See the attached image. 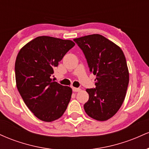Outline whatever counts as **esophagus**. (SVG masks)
Returning <instances> with one entry per match:
<instances>
[{"mask_svg":"<svg viewBox=\"0 0 149 149\" xmlns=\"http://www.w3.org/2000/svg\"><path fill=\"white\" fill-rule=\"evenodd\" d=\"M72 90H73V92H79L80 90V88H72Z\"/></svg>","mask_w":149,"mask_h":149,"instance_id":"esophagus-1","label":"esophagus"}]
</instances>
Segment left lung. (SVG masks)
I'll use <instances>...</instances> for the list:
<instances>
[{
    "label": "left lung",
    "instance_id": "obj_1",
    "mask_svg": "<svg viewBox=\"0 0 149 149\" xmlns=\"http://www.w3.org/2000/svg\"><path fill=\"white\" fill-rule=\"evenodd\" d=\"M82 49L90 72L96 75V88L87 89L86 113L100 121L113 117L122 106L129 83V71L120 47L100 34L73 39Z\"/></svg>",
    "mask_w": 149,
    "mask_h": 149
}]
</instances>
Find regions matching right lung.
Returning <instances> with one entry per match:
<instances>
[{
  "instance_id": "1",
  "label": "right lung",
  "mask_w": 149,
  "mask_h": 149,
  "mask_svg": "<svg viewBox=\"0 0 149 149\" xmlns=\"http://www.w3.org/2000/svg\"><path fill=\"white\" fill-rule=\"evenodd\" d=\"M75 43L50 36H39L26 44L15 61L17 88L29 110L38 119L52 122L68 107L72 89L53 81L51 76Z\"/></svg>"
}]
</instances>
